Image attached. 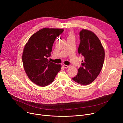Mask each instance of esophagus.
Wrapping results in <instances>:
<instances>
[{
	"label": "esophagus",
	"instance_id": "obj_1",
	"mask_svg": "<svg viewBox=\"0 0 123 123\" xmlns=\"http://www.w3.org/2000/svg\"><path fill=\"white\" fill-rule=\"evenodd\" d=\"M63 67H64V68H67L69 67V66H68V65H65V64H64V65H63Z\"/></svg>",
	"mask_w": 123,
	"mask_h": 123
}]
</instances>
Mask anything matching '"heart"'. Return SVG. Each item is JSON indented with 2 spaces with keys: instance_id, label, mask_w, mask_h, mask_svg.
Returning a JSON list of instances; mask_svg holds the SVG:
<instances>
[{
  "instance_id": "1",
  "label": "heart",
  "mask_w": 123,
  "mask_h": 123,
  "mask_svg": "<svg viewBox=\"0 0 123 123\" xmlns=\"http://www.w3.org/2000/svg\"><path fill=\"white\" fill-rule=\"evenodd\" d=\"M74 37V35L73 33H72L71 32H70V33H69L68 34V38H70V37Z\"/></svg>"
}]
</instances>
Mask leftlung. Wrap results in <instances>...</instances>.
<instances>
[{
    "mask_svg": "<svg viewBox=\"0 0 123 123\" xmlns=\"http://www.w3.org/2000/svg\"><path fill=\"white\" fill-rule=\"evenodd\" d=\"M79 54L84 57L78 74L72 78L76 83L87 85L93 82L102 69L105 51L98 37L91 31L83 29L80 32Z\"/></svg>",
    "mask_w": 123,
    "mask_h": 123,
    "instance_id": "left-lung-1",
    "label": "left lung"
}]
</instances>
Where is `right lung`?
Here are the masks:
<instances>
[{
    "label": "right lung",
    "instance_id": "add662e5",
    "mask_svg": "<svg viewBox=\"0 0 123 123\" xmlns=\"http://www.w3.org/2000/svg\"><path fill=\"white\" fill-rule=\"evenodd\" d=\"M63 29L44 28L32 35L25 44L22 54L25 71L29 79L41 87L54 81L61 68L60 64L48 61L54 42Z\"/></svg>",
    "mask_w": 123,
    "mask_h": 123
}]
</instances>
